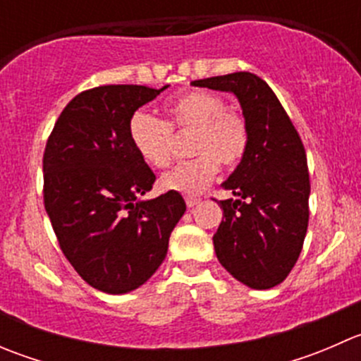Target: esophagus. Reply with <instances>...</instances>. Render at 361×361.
<instances>
[{
    "instance_id": "obj_1",
    "label": "esophagus",
    "mask_w": 361,
    "mask_h": 361,
    "mask_svg": "<svg viewBox=\"0 0 361 361\" xmlns=\"http://www.w3.org/2000/svg\"><path fill=\"white\" fill-rule=\"evenodd\" d=\"M185 202H187L188 207H194V206H197L199 202H201V199H197V197H185Z\"/></svg>"
}]
</instances>
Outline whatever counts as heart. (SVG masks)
I'll return each instance as SVG.
<instances>
[{
    "label": "heart",
    "mask_w": 361,
    "mask_h": 361,
    "mask_svg": "<svg viewBox=\"0 0 361 361\" xmlns=\"http://www.w3.org/2000/svg\"><path fill=\"white\" fill-rule=\"evenodd\" d=\"M169 120L137 110L129 120V140L141 159L164 167L173 157V133H192L188 154L192 159L178 164L160 176V187L197 195L206 190L218 173L234 169L250 147L248 122L225 99L209 90H188L167 104Z\"/></svg>",
    "instance_id": "b5f03b06"
}]
</instances>
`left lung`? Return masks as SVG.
<instances>
[{"label":"left lung","mask_w":361,"mask_h":361,"mask_svg":"<svg viewBox=\"0 0 361 361\" xmlns=\"http://www.w3.org/2000/svg\"><path fill=\"white\" fill-rule=\"evenodd\" d=\"M195 87L235 94L250 129L245 159L221 187L224 220L213 235L220 264L255 290L286 279L309 221L307 157L300 136L271 87L248 71L195 80Z\"/></svg>","instance_id":"8db88e82"}]
</instances>
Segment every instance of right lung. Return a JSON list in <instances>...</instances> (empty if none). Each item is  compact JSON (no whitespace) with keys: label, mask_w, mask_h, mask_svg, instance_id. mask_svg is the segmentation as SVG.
<instances>
[{"label":"right lung","mask_w":361,"mask_h":361,"mask_svg":"<svg viewBox=\"0 0 361 361\" xmlns=\"http://www.w3.org/2000/svg\"><path fill=\"white\" fill-rule=\"evenodd\" d=\"M167 87L83 90L66 104L47 141V214L64 257L101 292L127 293L150 279L187 209L174 190L140 201L155 174L129 140L133 113Z\"/></svg>","instance_id":"right-lung-1"}]
</instances>
